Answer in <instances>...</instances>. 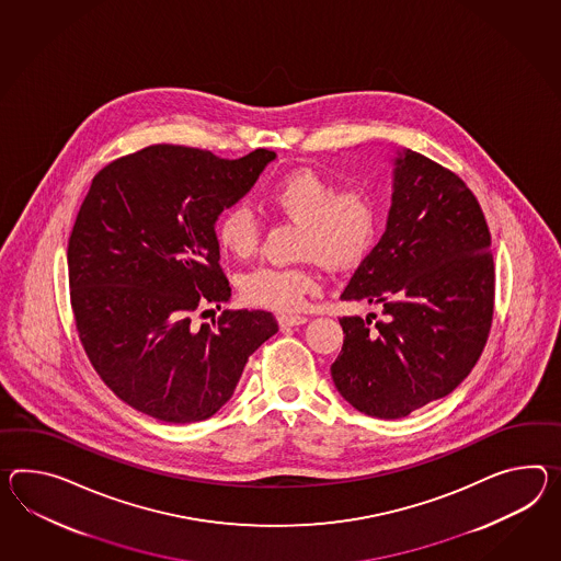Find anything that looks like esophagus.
<instances>
[{
  "instance_id": "esophagus-1",
  "label": "esophagus",
  "mask_w": 561,
  "mask_h": 561,
  "mask_svg": "<svg viewBox=\"0 0 561 561\" xmlns=\"http://www.w3.org/2000/svg\"><path fill=\"white\" fill-rule=\"evenodd\" d=\"M277 322H279L282 329H287V327H300V324L308 322V316L282 314L277 318Z\"/></svg>"
}]
</instances>
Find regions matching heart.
I'll return each instance as SVG.
<instances>
[{
  "mask_svg": "<svg viewBox=\"0 0 561 561\" xmlns=\"http://www.w3.org/2000/svg\"><path fill=\"white\" fill-rule=\"evenodd\" d=\"M261 201L277 215L300 222V253L332 270H351L367 260L377 241L381 213L365 186L339 188L312 168H296L265 186ZM217 243L234 260L251 257L260 247V225L243 205L227 208L215 225ZM320 289L310 267H260L241 279L249 304L275 312L300 310Z\"/></svg>",
  "mask_w": 561,
  "mask_h": 561,
  "instance_id": "obj_1",
  "label": "heart"
}]
</instances>
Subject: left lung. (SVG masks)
Returning <instances> with one entry per match:
<instances>
[{
    "mask_svg": "<svg viewBox=\"0 0 561 561\" xmlns=\"http://www.w3.org/2000/svg\"><path fill=\"white\" fill-rule=\"evenodd\" d=\"M341 298L381 304L385 314L375 329L369 318H341L330 373L355 410L399 420L465 381L494 310L491 232L465 180L401 151L387 229Z\"/></svg>",
    "mask_w": 561,
    "mask_h": 561,
    "instance_id": "8db88e82",
    "label": "left lung"
}]
</instances>
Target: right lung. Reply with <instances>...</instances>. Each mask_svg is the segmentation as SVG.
<instances>
[{"label":"right lung","mask_w":561,"mask_h":561,"mask_svg":"<svg viewBox=\"0 0 561 561\" xmlns=\"http://www.w3.org/2000/svg\"><path fill=\"white\" fill-rule=\"evenodd\" d=\"M275 151L239 160L156 144L99 170L70 232V306L82 348L115 396L168 424L215 415L247 358L277 332L272 312L231 298L215 222L251 191ZM205 314V312H203Z\"/></svg>","instance_id":"add662e5"}]
</instances>
